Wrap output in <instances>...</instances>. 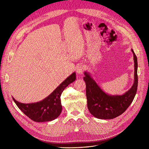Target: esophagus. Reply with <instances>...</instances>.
<instances>
[{
  "instance_id": "34e87169",
  "label": "esophagus",
  "mask_w": 149,
  "mask_h": 149,
  "mask_svg": "<svg viewBox=\"0 0 149 149\" xmlns=\"http://www.w3.org/2000/svg\"><path fill=\"white\" fill-rule=\"evenodd\" d=\"M84 69V65H80L79 66H77V73L79 75H81L83 74V70Z\"/></svg>"
}]
</instances>
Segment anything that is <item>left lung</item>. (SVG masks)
<instances>
[{
	"label": "left lung",
	"mask_w": 149,
	"mask_h": 149,
	"mask_svg": "<svg viewBox=\"0 0 149 149\" xmlns=\"http://www.w3.org/2000/svg\"><path fill=\"white\" fill-rule=\"evenodd\" d=\"M131 51L134 60V83L123 95L107 94L100 88L89 72H84L83 80L86 86L88 108L90 113L98 119H113L120 116L126 111L135 98L138 88V61L134 50Z\"/></svg>",
	"instance_id": "1"
}]
</instances>
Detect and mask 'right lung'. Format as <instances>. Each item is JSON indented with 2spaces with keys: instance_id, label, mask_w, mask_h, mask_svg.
Listing matches in <instances>:
<instances>
[{
  "instance_id": "right-lung-1",
  "label": "right lung",
  "mask_w": 149,
  "mask_h": 149,
  "mask_svg": "<svg viewBox=\"0 0 149 149\" xmlns=\"http://www.w3.org/2000/svg\"><path fill=\"white\" fill-rule=\"evenodd\" d=\"M76 79L75 72L63 81L51 94L43 100L34 103H22L13 99L20 111L34 121H50L57 118L62 111L60 97L68 86Z\"/></svg>"
}]
</instances>
